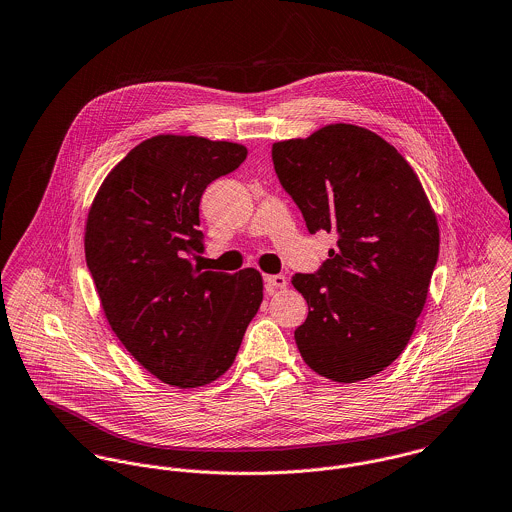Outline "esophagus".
<instances>
[{"instance_id": "esophagus-1", "label": "esophagus", "mask_w": 512, "mask_h": 512, "mask_svg": "<svg viewBox=\"0 0 512 512\" xmlns=\"http://www.w3.org/2000/svg\"><path fill=\"white\" fill-rule=\"evenodd\" d=\"M264 283H266V291L274 293L276 289H283L287 285V279H285V276H281V274H276V276H266Z\"/></svg>"}]
</instances>
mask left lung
<instances>
[{"label":"left lung","instance_id":"obj_1","mask_svg":"<svg viewBox=\"0 0 512 512\" xmlns=\"http://www.w3.org/2000/svg\"><path fill=\"white\" fill-rule=\"evenodd\" d=\"M272 160L309 233L336 234L321 268L291 279L309 305L297 348L332 381L368 379L417 326L438 262L436 215L409 162L368 129L328 125L276 142Z\"/></svg>","mask_w":512,"mask_h":512}]
</instances>
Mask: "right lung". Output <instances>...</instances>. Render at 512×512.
<instances>
[{
    "instance_id": "1",
    "label": "right lung",
    "mask_w": 512,
    "mask_h": 512,
    "mask_svg": "<svg viewBox=\"0 0 512 512\" xmlns=\"http://www.w3.org/2000/svg\"><path fill=\"white\" fill-rule=\"evenodd\" d=\"M246 148L160 135L105 178L86 225V262L105 317L142 368L176 387H201L233 366L262 303V276L203 272L199 203Z\"/></svg>"
}]
</instances>
